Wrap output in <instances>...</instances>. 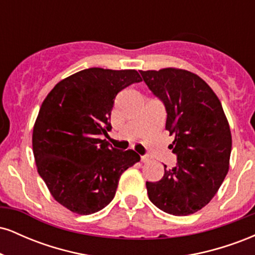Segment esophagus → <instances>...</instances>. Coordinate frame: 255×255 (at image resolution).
Returning <instances> with one entry per match:
<instances>
[{"instance_id": "obj_1", "label": "esophagus", "mask_w": 255, "mask_h": 255, "mask_svg": "<svg viewBox=\"0 0 255 255\" xmlns=\"http://www.w3.org/2000/svg\"><path fill=\"white\" fill-rule=\"evenodd\" d=\"M148 160H150V159H148L147 156H141V162L142 163H147Z\"/></svg>"}]
</instances>
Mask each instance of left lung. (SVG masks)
Wrapping results in <instances>:
<instances>
[{
  "label": "left lung",
  "instance_id": "obj_1",
  "mask_svg": "<svg viewBox=\"0 0 255 255\" xmlns=\"http://www.w3.org/2000/svg\"><path fill=\"white\" fill-rule=\"evenodd\" d=\"M154 96L165 105L169 145L175 168L157 182H146L150 200L169 215L188 216L206 206L228 170L231 133L221 101L200 77L178 68L140 71Z\"/></svg>",
  "mask_w": 255,
  "mask_h": 255
}]
</instances>
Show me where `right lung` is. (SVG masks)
Masks as SVG:
<instances>
[{
  "label": "right lung",
  "instance_id": "add662e5",
  "mask_svg": "<svg viewBox=\"0 0 255 255\" xmlns=\"http://www.w3.org/2000/svg\"><path fill=\"white\" fill-rule=\"evenodd\" d=\"M142 79L134 69L89 68L55 85L43 101L32 133L37 170L52 198L69 211L91 215L115 197L122 172L140 160L116 150L108 135L120 91Z\"/></svg>",
  "mask_w": 255,
  "mask_h": 255
}]
</instances>
